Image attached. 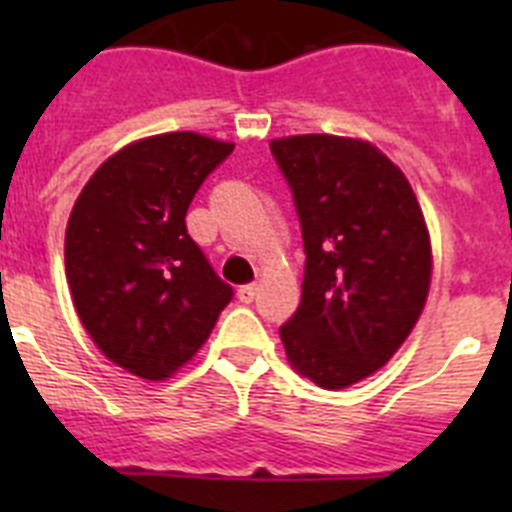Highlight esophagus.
Instances as JSON below:
<instances>
[{"label":"esophagus","mask_w":512,"mask_h":512,"mask_svg":"<svg viewBox=\"0 0 512 512\" xmlns=\"http://www.w3.org/2000/svg\"><path fill=\"white\" fill-rule=\"evenodd\" d=\"M253 297H256V284H241L238 287V300L241 302H253Z\"/></svg>","instance_id":"34e87169"}]
</instances>
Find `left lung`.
<instances>
[{"label":"left lung","instance_id":"1","mask_svg":"<svg viewBox=\"0 0 512 512\" xmlns=\"http://www.w3.org/2000/svg\"><path fill=\"white\" fill-rule=\"evenodd\" d=\"M305 246L302 302L279 328L297 372L341 390L392 359L428 297L431 241L408 179L364 140H271Z\"/></svg>","mask_w":512,"mask_h":512}]
</instances>
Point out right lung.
Masks as SVG:
<instances>
[{
  "instance_id": "1",
  "label": "right lung",
  "mask_w": 512,
  "mask_h": 512,
  "mask_svg": "<svg viewBox=\"0 0 512 512\" xmlns=\"http://www.w3.org/2000/svg\"><path fill=\"white\" fill-rule=\"evenodd\" d=\"M233 153L197 133L138 140L81 189L66 228V279L99 351L143 379H164L197 354L233 300L189 238L194 194Z\"/></svg>"
}]
</instances>
